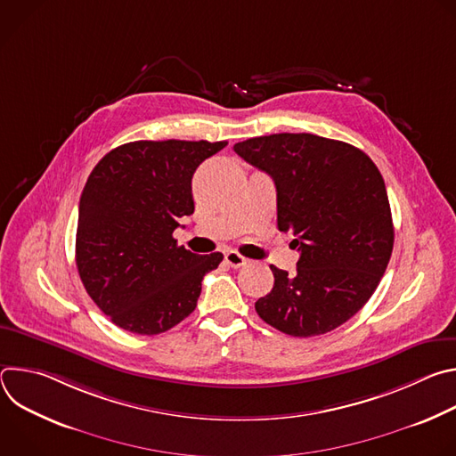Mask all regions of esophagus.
I'll list each match as a JSON object with an SVG mask.
<instances>
[{"mask_svg": "<svg viewBox=\"0 0 456 456\" xmlns=\"http://www.w3.org/2000/svg\"><path fill=\"white\" fill-rule=\"evenodd\" d=\"M225 262H227L229 267L240 269V267H245V265L248 264V259L243 257V256H241L240 252H236V250H229V252L225 254Z\"/></svg>", "mask_w": 456, "mask_h": 456, "instance_id": "1", "label": "esophagus"}]
</instances>
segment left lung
<instances>
[{"instance_id": "1", "label": "left lung", "mask_w": 456, "mask_h": 456, "mask_svg": "<svg viewBox=\"0 0 456 456\" xmlns=\"http://www.w3.org/2000/svg\"><path fill=\"white\" fill-rule=\"evenodd\" d=\"M273 176L278 229L301 252L294 276L271 265L274 287L256 312L294 338L327 334L375 292L394 250V222L380 171L352 144L312 134H276L234 144Z\"/></svg>"}]
</instances>
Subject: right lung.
Masks as SVG:
<instances>
[{"label": "right lung", "mask_w": 456, "mask_h": 456, "mask_svg": "<svg viewBox=\"0 0 456 456\" xmlns=\"http://www.w3.org/2000/svg\"><path fill=\"white\" fill-rule=\"evenodd\" d=\"M227 141H137L106 153L79 202L76 264L94 303L117 327L157 336L194 308L222 252L194 254L173 238L194 211L191 178Z\"/></svg>", "instance_id": "right-lung-1"}]
</instances>
